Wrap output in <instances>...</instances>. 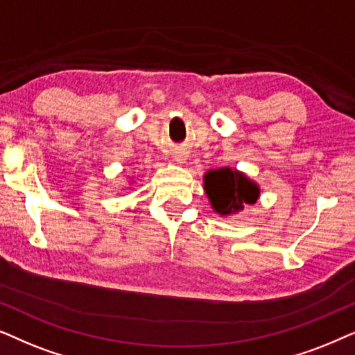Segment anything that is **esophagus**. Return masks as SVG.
<instances>
[{
    "label": "esophagus",
    "instance_id": "obj_1",
    "mask_svg": "<svg viewBox=\"0 0 355 355\" xmlns=\"http://www.w3.org/2000/svg\"><path fill=\"white\" fill-rule=\"evenodd\" d=\"M173 157H175V160H177V162H180V164H182V162H185L188 155H187V153H183V150H177V153H175Z\"/></svg>",
    "mask_w": 355,
    "mask_h": 355
}]
</instances>
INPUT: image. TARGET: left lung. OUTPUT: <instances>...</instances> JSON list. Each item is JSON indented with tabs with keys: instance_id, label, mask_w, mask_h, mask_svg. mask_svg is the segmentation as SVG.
<instances>
[{
	"instance_id": "left-lung-1",
	"label": "left lung",
	"mask_w": 355,
	"mask_h": 355,
	"mask_svg": "<svg viewBox=\"0 0 355 355\" xmlns=\"http://www.w3.org/2000/svg\"><path fill=\"white\" fill-rule=\"evenodd\" d=\"M205 190L212 209L220 216L235 214L247 205H254L259 196L257 183L229 167L209 170L205 175Z\"/></svg>"
}]
</instances>
